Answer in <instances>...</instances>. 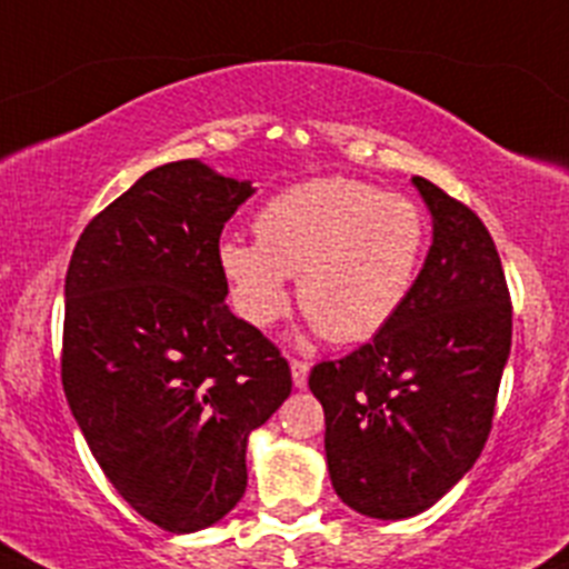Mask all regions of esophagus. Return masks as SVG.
Returning a JSON list of instances; mask_svg holds the SVG:
<instances>
[{"instance_id": "34e87169", "label": "esophagus", "mask_w": 569, "mask_h": 569, "mask_svg": "<svg viewBox=\"0 0 569 569\" xmlns=\"http://www.w3.org/2000/svg\"><path fill=\"white\" fill-rule=\"evenodd\" d=\"M291 381H295L297 390L309 385V362H302V359H291Z\"/></svg>"}]
</instances>
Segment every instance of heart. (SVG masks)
Returning <instances> with one entry per match:
<instances>
[{"label": "heart", "instance_id": "heart-1", "mask_svg": "<svg viewBox=\"0 0 569 569\" xmlns=\"http://www.w3.org/2000/svg\"><path fill=\"white\" fill-rule=\"evenodd\" d=\"M254 241L227 238L219 267L238 315L258 328L300 309L333 342L376 337L410 297L427 247V216L401 193L350 177L291 184L260 204Z\"/></svg>", "mask_w": 569, "mask_h": 569}]
</instances>
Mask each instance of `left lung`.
I'll return each instance as SVG.
<instances>
[{
    "mask_svg": "<svg viewBox=\"0 0 569 569\" xmlns=\"http://www.w3.org/2000/svg\"><path fill=\"white\" fill-rule=\"evenodd\" d=\"M412 182L435 236L410 297L370 342L309 376L333 491L373 519L427 511L475 466L511 353V295L491 232L438 184Z\"/></svg>",
    "mask_w": 569,
    "mask_h": 569,
    "instance_id": "obj_1",
    "label": "left lung"
}]
</instances>
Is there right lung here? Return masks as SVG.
Returning <instances> with one entry per match:
<instances>
[{"label":"right lung","instance_id":"right-lung-1","mask_svg":"<svg viewBox=\"0 0 569 569\" xmlns=\"http://www.w3.org/2000/svg\"><path fill=\"white\" fill-rule=\"evenodd\" d=\"M252 184L159 164L100 210L63 286L61 385L117 493L171 533L247 488V438L291 392L274 342L224 302L219 238Z\"/></svg>","mask_w":569,"mask_h":569}]
</instances>
